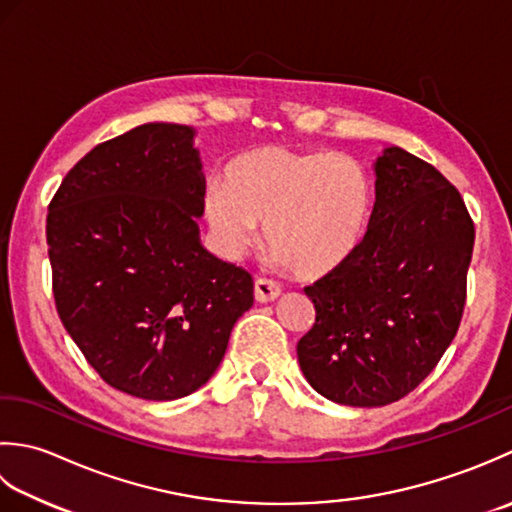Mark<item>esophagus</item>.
Instances as JSON below:
<instances>
[{
  "mask_svg": "<svg viewBox=\"0 0 512 512\" xmlns=\"http://www.w3.org/2000/svg\"><path fill=\"white\" fill-rule=\"evenodd\" d=\"M280 285L274 283V280H267V278H258L254 283V298L258 302H271L280 296Z\"/></svg>",
  "mask_w": 512,
  "mask_h": 512,
  "instance_id": "34e87169",
  "label": "esophagus"
}]
</instances>
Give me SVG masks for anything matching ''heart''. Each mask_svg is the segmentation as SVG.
I'll use <instances>...</instances> for the list:
<instances>
[{
  "label": "heart",
  "instance_id": "b5f03b06",
  "mask_svg": "<svg viewBox=\"0 0 512 512\" xmlns=\"http://www.w3.org/2000/svg\"><path fill=\"white\" fill-rule=\"evenodd\" d=\"M375 190L356 159L260 145L207 183L203 216L225 258H238L265 223L271 258L300 276H322L356 254L367 236Z\"/></svg>",
  "mask_w": 512,
  "mask_h": 512
}]
</instances>
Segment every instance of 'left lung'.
Here are the masks:
<instances>
[{
  "instance_id": "left-lung-1",
  "label": "left lung",
  "mask_w": 512,
  "mask_h": 512,
  "mask_svg": "<svg viewBox=\"0 0 512 512\" xmlns=\"http://www.w3.org/2000/svg\"><path fill=\"white\" fill-rule=\"evenodd\" d=\"M367 236L347 263L305 287L316 322L298 342L327 400L384 406L411 393L460 327L475 225L460 192L398 145L373 163Z\"/></svg>"
}]
</instances>
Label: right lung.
<instances>
[{
    "mask_svg": "<svg viewBox=\"0 0 512 512\" xmlns=\"http://www.w3.org/2000/svg\"><path fill=\"white\" fill-rule=\"evenodd\" d=\"M196 130L143 123L92 148L48 207L59 318L110 387L168 402L221 364L254 280L201 245Z\"/></svg>",
    "mask_w": 512,
    "mask_h": 512,
    "instance_id": "add662e5",
    "label": "right lung"
}]
</instances>
